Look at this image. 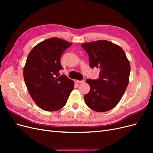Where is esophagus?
<instances>
[{
	"instance_id": "obj_1",
	"label": "esophagus",
	"mask_w": 153,
	"mask_h": 153,
	"mask_svg": "<svg viewBox=\"0 0 153 153\" xmlns=\"http://www.w3.org/2000/svg\"><path fill=\"white\" fill-rule=\"evenodd\" d=\"M77 83H84L85 80H76Z\"/></svg>"
}]
</instances>
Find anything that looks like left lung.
Returning a JSON list of instances; mask_svg holds the SVG:
<instances>
[{
    "label": "left lung",
    "instance_id": "1",
    "mask_svg": "<svg viewBox=\"0 0 153 153\" xmlns=\"http://www.w3.org/2000/svg\"><path fill=\"white\" fill-rule=\"evenodd\" d=\"M89 55L91 68L100 69L99 78L87 79L91 89L84 96L88 107L104 112L114 108L121 100L129 83L130 64L124 50L106 40L82 44Z\"/></svg>",
    "mask_w": 153,
    "mask_h": 153
}]
</instances>
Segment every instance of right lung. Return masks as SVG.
<instances>
[{"label":"right lung","mask_w":153,"mask_h":153,"mask_svg":"<svg viewBox=\"0 0 153 153\" xmlns=\"http://www.w3.org/2000/svg\"><path fill=\"white\" fill-rule=\"evenodd\" d=\"M71 43L57 38L39 43L32 49L24 69L25 85L32 100L48 112L64 107L74 89V82L64 75L60 60Z\"/></svg>","instance_id":"right-lung-1"}]
</instances>
